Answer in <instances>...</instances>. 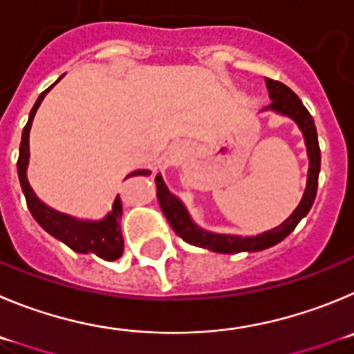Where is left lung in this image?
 I'll list each match as a JSON object with an SVG mask.
<instances>
[{
  "label": "left lung",
  "instance_id": "left-lung-1",
  "mask_svg": "<svg viewBox=\"0 0 354 354\" xmlns=\"http://www.w3.org/2000/svg\"><path fill=\"white\" fill-rule=\"evenodd\" d=\"M266 88H268L272 104L264 107L263 111H273V113L286 116L298 125L305 139V148H307L308 157V173H307V187H305L304 197H301L300 205L296 206L295 212L286 218L284 222L277 227L264 231L256 236H240V234H221V232H212L203 229L192 221L189 209L178 199L174 194L169 192L165 187L162 178H155L157 181V197L160 203V208L164 212L165 218L174 229L178 236L185 240L187 243L196 245L201 248H208L213 252L218 254H236V252H257L264 250L279 241L284 240L288 234H291L292 229L298 225V222L308 213V209L314 205L317 192V176L321 169V151L319 142H317V130L314 125L310 113L305 109L298 95L288 86L282 84L273 79H266Z\"/></svg>",
  "mask_w": 354,
  "mask_h": 354
}]
</instances>
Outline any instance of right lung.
Returning <instances> with one entry per match:
<instances>
[{
  "instance_id": "right-lung-1",
  "label": "right lung",
  "mask_w": 354,
  "mask_h": 354,
  "mask_svg": "<svg viewBox=\"0 0 354 354\" xmlns=\"http://www.w3.org/2000/svg\"><path fill=\"white\" fill-rule=\"evenodd\" d=\"M63 77V75H62ZM62 77L56 82L62 81ZM54 82V84H56ZM49 86L46 91H44L38 100L35 102L33 109H31L30 118H28V123L22 130V139H21V148H19V160H17V174L19 181H21V189L24 197H26L28 208H30L31 215H33L35 221L40 224V227L44 231H47L50 236H54L56 240L63 241L66 247H70L74 252L79 254H95V256L102 257L106 261H116L122 257L123 254V236H122V199L120 196H116L113 203V209L107 213L106 216H102L100 221H88V218H75L72 215H66V213L58 212V209L50 208L46 203L38 199L37 194L31 189L30 181H28V164H30V130L33 125V118L37 114V109L40 107L42 100L46 98V95L49 93ZM151 171L149 169H138L132 171L130 174H127V178L132 176H149ZM158 178H162L158 174Z\"/></svg>"
}]
</instances>
